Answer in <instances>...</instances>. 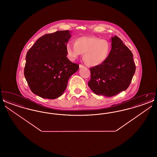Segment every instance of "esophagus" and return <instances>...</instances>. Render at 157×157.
Masks as SVG:
<instances>
[{"mask_svg":"<svg viewBox=\"0 0 157 157\" xmlns=\"http://www.w3.org/2000/svg\"><path fill=\"white\" fill-rule=\"evenodd\" d=\"M83 67H85V66L83 65H79V68H83Z\"/></svg>","mask_w":157,"mask_h":157,"instance_id":"34e87169","label":"esophagus"}]
</instances>
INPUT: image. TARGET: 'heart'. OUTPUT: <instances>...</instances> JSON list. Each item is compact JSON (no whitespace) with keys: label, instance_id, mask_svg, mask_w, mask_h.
I'll list each match as a JSON object with an SVG mask.
<instances>
[{"label":"heart","instance_id":"obj_1","mask_svg":"<svg viewBox=\"0 0 157 157\" xmlns=\"http://www.w3.org/2000/svg\"><path fill=\"white\" fill-rule=\"evenodd\" d=\"M110 45L108 40L96 36L78 37L76 42H69L66 46L67 56L75 60L83 53V60L91 67H95L104 63L110 52Z\"/></svg>","mask_w":157,"mask_h":157}]
</instances>
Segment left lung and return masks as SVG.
<instances>
[{
    "label": "left lung",
    "instance_id": "obj_1",
    "mask_svg": "<svg viewBox=\"0 0 157 157\" xmlns=\"http://www.w3.org/2000/svg\"><path fill=\"white\" fill-rule=\"evenodd\" d=\"M111 50L102 64L90 68L88 86L95 94L111 97L125 90L135 72L133 55L122 40L111 37Z\"/></svg>",
    "mask_w": 157,
    "mask_h": 157
}]
</instances>
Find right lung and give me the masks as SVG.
I'll use <instances>...</instances> for the list:
<instances>
[{
    "label": "right lung",
    "mask_w": 157,
    "mask_h": 157,
    "mask_svg": "<svg viewBox=\"0 0 157 157\" xmlns=\"http://www.w3.org/2000/svg\"><path fill=\"white\" fill-rule=\"evenodd\" d=\"M69 30L56 31L39 37L28 51L24 75L31 91L40 97H59L79 65L67 59Z\"/></svg>",
    "instance_id": "right-lung-1"
}]
</instances>
